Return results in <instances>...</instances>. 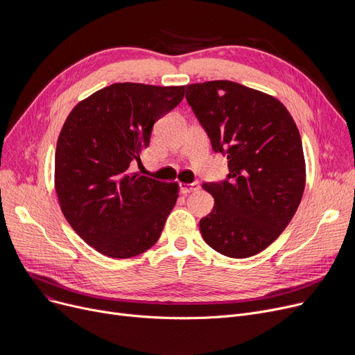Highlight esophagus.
<instances>
[{
  "label": "esophagus",
  "instance_id": "34e87169",
  "mask_svg": "<svg viewBox=\"0 0 355 355\" xmlns=\"http://www.w3.org/2000/svg\"><path fill=\"white\" fill-rule=\"evenodd\" d=\"M198 189H200L198 181H194V182H190V184H181V193L182 194H189V193L197 191Z\"/></svg>",
  "mask_w": 355,
  "mask_h": 355
}]
</instances>
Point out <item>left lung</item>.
Masks as SVG:
<instances>
[{
	"label": "left lung",
	"instance_id": "8db88e82",
	"mask_svg": "<svg viewBox=\"0 0 355 355\" xmlns=\"http://www.w3.org/2000/svg\"><path fill=\"white\" fill-rule=\"evenodd\" d=\"M185 98L230 171L226 181L202 184L214 207L200 220L201 236L225 256L257 254L301 202L306 166L300 130L281 101L230 80L189 85Z\"/></svg>",
	"mask_w": 355,
	"mask_h": 355
}]
</instances>
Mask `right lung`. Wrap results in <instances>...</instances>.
I'll use <instances>...</instances> for the list:
<instances>
[{"instance_id":"1","label":"right lung","mask_w":355,"mask_h":355,"mask_svg":"<svg viewBox=\"0 0 355 355\" xmlns=\"http://www.w3.org/2000/svg\"><path fill=\"white\" fill-rule=\"evenodd\" d=\"M185 86L114 83L71 109L58 139L54 189L71 229L99 253L134 257L153 248L180 185L132 173L154 123Z\"/></svg>"}]
</instances>
